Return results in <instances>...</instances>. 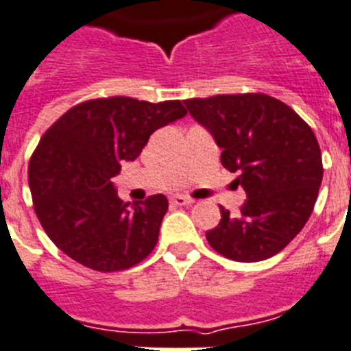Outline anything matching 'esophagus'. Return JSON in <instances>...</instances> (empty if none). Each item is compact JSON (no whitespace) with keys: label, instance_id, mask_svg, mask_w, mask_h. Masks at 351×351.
Instances as JSON below:
<instances>
[{"label":"esophagus","instance_id":"34e87169","mask_svg":"<svg viewBox=\"0 0 351 351\" xmlns=\"http://www.w3.org/2000/svg\"><path fill=\"white\" fill-rule=\"evenodd\" d=\"M171 204L176 205V207H182V205H193L195 204V200H193V198H189V196L176 195L171 198Z\"/></svg>","mask_w":351,"mask_h":351}]
</instances>
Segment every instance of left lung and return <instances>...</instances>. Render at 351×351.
Here are the masks:
<instances>
[{
  "instance_id": "1",
  "label": "left lung",
  "mask_w": 351,
  "mask_h": 351,
  "mask_svg": "<svg viewBox=\"0 0 351 351\" xmlns=\"http://www.w3.org/2000/svg\"><path fill=\"white\" fill-rule=\"evenodd\" d=\"M185 106L221 147V166L238 173L247 193L240 215L223 207L205 232L225 258L252 263L283 250L308 221L323 180L312 128L290 106L265 93L187 99Z\"/></svg>"
}]
</instances>
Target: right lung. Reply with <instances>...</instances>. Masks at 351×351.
Returning <instances> with one entry per match:
<instances>
[{"label":"right lung","instance_id":"obj_1","mask_svg":"<svg viewBox=\"0 0 351 351\" xmlns=\"http://www.w3.org/2000/svg\"><path fill=\"white\" fill-rule=\"evenodd\" d=\"M187 113L180 101L92 99L45 131L28 164L34 210L48 238L97 272L135 267L151 254L167 213L164 195L130 205L111 178L135 160L153 131Z\"/></svg>","mask_w":351,"mask_h":351}]
</instances>
